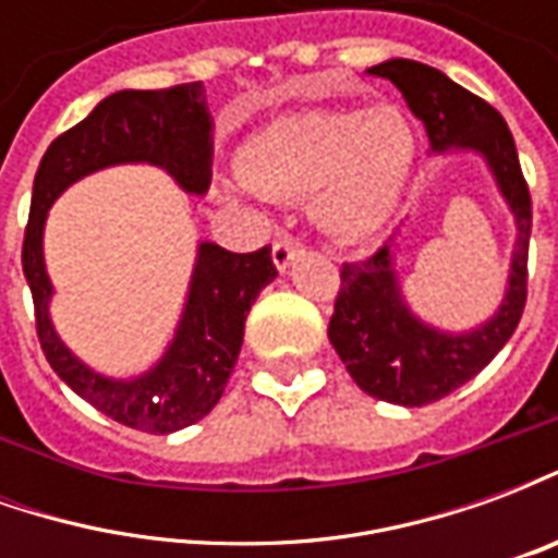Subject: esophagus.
I'll list each match as a JSON object with an SVG mask.
<instances>
[{
    "instance_id": "34e87169",
    "label": "esophagus",
    "mask_w": 558,
    "mask_h": 558,
    "mask_svg": "<svg viewBox=\"0 0 558 558\" xmlns=\"http://www.w3.org/2000/svg\"><path fill=\"white\" fill-rule=\"evenodd\" d=\"M302 254V244L295 242V239H290V235H280L278 242H275V247H271V259H275V266L280 268V271H287V268L292 266V259Z\"/></svg>"
}]
</instances>
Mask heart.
I'll return each instance as SVG.
<instances>
[{"label": "heart", "instance_id": "1", "mask_svg": "<svg viewBox=\"0 0 558 558\" xmlns=\"http://www.w3.org/2000/svg\"><path fill=\"white\" fill-rule=\"evenodd\" d=\"M418 137L395 104L283 113L247 140L242 182L263 196L311 194V218L338 242L371 239L410 184Z\"/></svg>", "mask_w": 558, "mask_h": 558}]
</instances>
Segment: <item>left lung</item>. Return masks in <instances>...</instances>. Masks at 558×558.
Masks as SVG:
<instances>
[{
    "instance_id": "1",
    "label": "left lung",
    "mask_w": 558,
    "mask_h": 558,
    "mask_svg": "<svg viewBox=\"0 0 558 558\" xmlns=\"http://www.w3.org/2000/svg\"><path fill=\"white\" fill-rule=\"evenodd\" d=\"M376 77L391 80L421 119L433 151L472 148L487 160L505 203L514 211L517 242L511 275L499 311L472 331H442L421 323L400 292L395 271V239L364 263H343L328 340L355 386L371 398L427 407L493 362L514 335L526 307V259L532 232V196L520 170L517 146L505 119L442 71L412 59H388L371 68Z\"/></svg>"
}]
</instances>
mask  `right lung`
I'll use <instances>...</instances> for the list:
<instances>
[{"label":"right lung","instance_id":"1","mask_svg":"<svg viewBox=\"0 0 558 558\" xmlns=\"http://www.w3.org/2000/svg\"><path fill=\"white\" fill-rule=\"evenodd\" d=\"M211 128L203 83L116 92L50 143L32 184L23 275L44 355L95 410L143 433L182 430L215 410L242 350L247 311L259 290L278 278L271 247L232 254L215 242H199L187 302L163 359L143 376L110 379L80 362L50 323L53 283L44 268V220L68 184L113 163H155L187 194H206L215 155Z\"/></svg>","mask_w":558,"mask_h":558}]
</instances>
